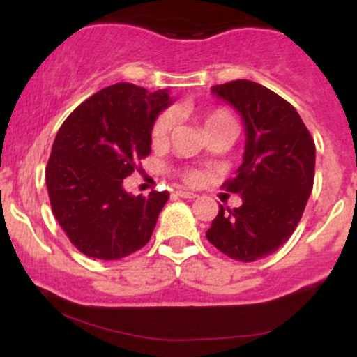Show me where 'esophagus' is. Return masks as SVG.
Returning <instances> with one entry per match:
<instances>
[{"instance_id": "obj_1", "label": "esophagus", "mask_w": 357, "mask_h": 357, "mask_svg": "<svg viewBox=\"0 0 357 357\" xmlns=\"http://www.w3.org/2000/svg\"><path fill=\"white\" fill-rule=\"evenodd\" d=\"M176 195H178L179 198H184V199H195V198H198V195H196V192L188 191V190H179L178 192H176Z\"/></svg>"}]
</instances>
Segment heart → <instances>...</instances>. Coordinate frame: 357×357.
I'll use <instances>...</instances> for the list:
<instances>
[{
	"label": "heart",
	"instance_id": "heart-1",
	"mask_svg": "<svg viewBox=\"0 0 357 357\" xmlns=\"http://www.w3.org/2000/svg\"><path fill=\"white\" fill-rule=\"evenodd\" d=\"M225 117H230V116H228V114H225L223 110H210V112H206L203 116L204 127H206V129H210L213 124H216V122L221 121V119H225ZM173 126H174V114L171 112V110H165V112L159 114L158 119L154 121L153 129H151V137H153V141L154 142H165L167 136H169ZM186 179L190 183H196L198 181V173H188Z\"/></svg>",
	"mask_w": 357,
	"mask_h": 357
}]
</instances>
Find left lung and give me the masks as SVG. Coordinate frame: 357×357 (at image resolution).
Wrapping results in <instances>:
<instances>
[{"label":"left lung","mask_w":357,"mask_h":357,"mask_svg":"<svg viewBox=\"0 0 357 357\" xmlns=\"http://www.w3.org/2000/svg\"><path fill=\"white\" fill-rule=\"evenodd\" d=\"M211 93L238 112L245 127L243 161L227 191L241 206L220 204L206 238L233 260L255 261L277 252L297 228L314 184L315 144L297 110L264 85L235 80Z\"/></svg>","instance_id":"left-lung-1"}]
</instances>
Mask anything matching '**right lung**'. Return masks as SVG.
<instances>
[{"label": "right lung", "instance_id": "1", "mask_svg": "<svg viewBox=\"0 0 357 357\" xmlns=\"http://www.w3.org/2000/svg\"><path fill=\"white\" fill-rule=\"evenodd\" d=\"M169 90L116 84L80 104L56 132L47 166L52 211L87 257L119 260L151 240L167 191L124 190L139 159L151 153V129L173 104Z\"/></svg>", "mask_w": 357, "mask_h": 357}]
</instances>
